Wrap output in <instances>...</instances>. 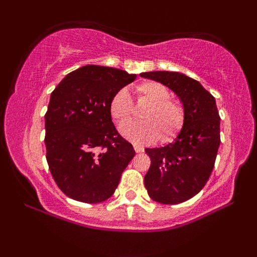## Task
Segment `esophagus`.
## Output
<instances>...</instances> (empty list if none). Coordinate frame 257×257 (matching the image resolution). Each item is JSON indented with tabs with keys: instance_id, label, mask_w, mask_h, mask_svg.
Returning <instances> with one entry per match:
<instances>
[{
	"instance_id": "obj_1",
	"label": "esophagus",
	"mask_w": 257,
	"mask_h": 257,
	"mask_svg": "<svg viewBox=\"0 0 257 257\" xmlns=\"http://www.w3.org/2000/svg\"><path fill=\"white\" fill-rule=\"evenodd\" d=\"M134 150H135V152H137V153L143 152V147H140V146H138V145H134Z\"/></svg>"
}]
</instances>
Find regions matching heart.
Returning <instances> with one entry per match:
<instances>
[{
  "label": "heart",
  "instance_id": "obj_1",
  "mask_svg": "<svg viewBox=\"0 0 257 257\" xmlns=\"http://www.w3.org/2000/svg\"><path fill=\"white\" fill-rule=\"evenodd\" d=\"M139 104H146L141 112L143 123L134 124L128 122L133 114V104L126 89L117 90L110 100L108 110L112 119L119 128L120 134L137 144L152 143L158 139L161 143H168L179 134L185 123V107L178 100L170 99V93L159 82L149 81L135 88Z\"/></svg>",
  "mask_w": 257,
  "mask_h": 257
}]
</instances>
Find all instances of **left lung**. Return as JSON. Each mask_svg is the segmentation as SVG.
Here are the masks:
<instances>
[{"instance_id": "obj_1", "label": "left lung", "mask_w": 257, "mask_h": 257, "mask_svg": "<svg viewBox=\"0 0 257 257\" xmlns=\"http://www.w3.org/2000/svg\"><path fill=\"white\" fill-rule=\"evenodd\" d=\"M140 76L167 85L185 107V123L175 141L145 149L151 158L144 179L149 196L162 204H179L196 196L214 169L221 141L216 102L198 81L184 73L152 71Z\"/></svg>"}]
</instances>
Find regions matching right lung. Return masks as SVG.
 <instances>
[{
  "instance_id": "1",
  "label": "right lung",
  "mask_w": 257,
  "mask_h": 257,
  "mask_svg": "<svg viewBox=\"0 0 257 257\" xmlns=\"http://www.w3.org/2000/svg\"><path fill=\"white\" fill-rule=\"evenodd\" d=\"M137 75L87 65L52 91L46 118V158L58 187L83 203L108 199L135 156L111 119L110 100Z\"/></svg>"
}]
</instances>
